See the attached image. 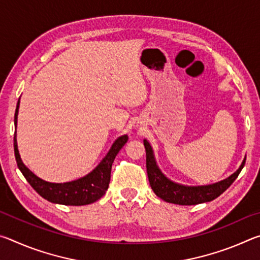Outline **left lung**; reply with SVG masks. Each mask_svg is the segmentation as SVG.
Masks as SVG:
<instances>
[{
  "instance_id": "8db88e82",
  "label": "left lung",
  "mask_w": 260,
  "mask_h": 260,
  "mask_svg": "<svg viewBox=\"0 0 260 260\" xmlns=\"http://www.w3.org/2000/svg\"><path fill=\"white\" fill-rule=\"evenodd\" d=\"M147 152V172L151 189L156 195L167 203L179 205H196L205 202H211L226 190L239 177L245 164V158L236 172L225 180L208 186H183L167 179L158 167L152 148L147 140H143Z\"/></svg>"
}]
</instances>
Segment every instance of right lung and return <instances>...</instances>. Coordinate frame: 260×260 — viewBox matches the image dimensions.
<instances>
[{"label": "right lung", "instance_id": "1", "mask_svg": "<svg viewBox=\"0 0 260 260\" xmlns=\"http://www.w3.org/2000/svg\"><path fill=\"white\" fill-rule=\"evenodd\" d=\"M19 101L17 103L15 112V125L17 127V117H18ZM17 135L15 132L14 148L17 165L20 172L23 173L27 182L33 187L39 195L43 199L56 204L63 205H87L100 200L105 191L108 190L110 178H111L112 162L117 153L125 146L128 136L122 135L114 141L102 161L85 177L74 180V181L64 183H52L37 177L32 171H29L21 160L18 146H17Z\"/></svg>", "mask_w": 260, "mask_h": 260}]
</instances>
